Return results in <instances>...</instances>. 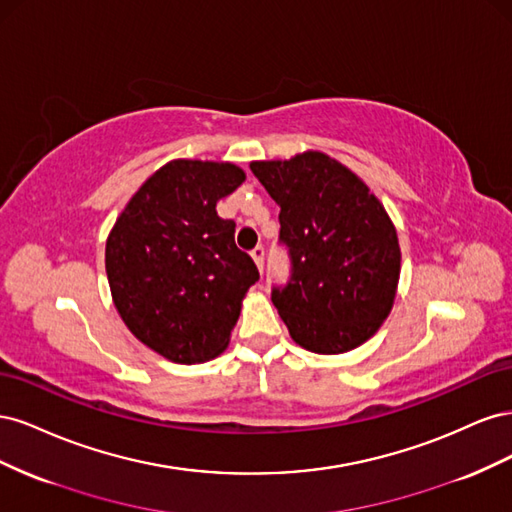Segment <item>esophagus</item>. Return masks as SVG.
I'll return each instance as SVG.
<instances>
[{"label": "esophagus", "instance_id": "obj_1", "mask_svg": "<svg viewBox=\"0 0 512 512\" xmlns=\"http://www.w3.org/2000/svg\"><path fill=\"white\" fill-rule=\"evenodd\" d=\"M252 258H254V262H256V267L262 271V265H265V247H262V245L254 247V250H252Z\"/></svg>", "mask_w": 512, "mask_h": 512}]
</instances>
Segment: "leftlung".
Instances as JSON below:
<instances>
[{"mask_svg": "<svg viewBox=\"0 0 512 512\" xmlns=\"http://www.w3.org/2000/svg\"><path fill=\"white\" fill-rule=\"evenodd\" d=\"M280 205L292 275L271 301L290 337L316 354L359 348L391 314L401 252L384 205L322 151L250 164Z\"/></svg>", "mask_w": 512, "mask_h": 512, "instance_id": "obj_1", "label": "left lung"}]
</instances>
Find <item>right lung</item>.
Instances as JSON below:
<instances>
[{"label":"right lung","instance_id":"1","mask_svg":"<svg viewBox=\"0 0 512 512\" xmlns=\"http://www.w3.org/2000/svg\"><path fill=\"white\" fill-rule=\"evenodd\" d=\"M245 173L230 162L173 160L123 207L106 239L113 303L132 335L164 359L194 365L222 354L258 282L215 205Z\"/></svg>","mask_w":512,"mask_h":512}]
</instances>
